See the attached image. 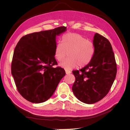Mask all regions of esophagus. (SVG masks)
<instances>
[{"mask_svg": "<svg viewBox=\"0 0 130 130\" xmlns=\"http://www.w3.org/2000/svg\"><path fill=\"white\" fill-rule=\"evenodd\" d=\"M66 74H69L71 73V72H70L69 70H66Z\"/></svg>", "mask_w": 130, "mask_h": 130, "instance_id": "obj_1", "label": "esophagus"}]
</instances>
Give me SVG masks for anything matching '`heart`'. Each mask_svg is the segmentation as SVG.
Returning <instances> with one entry per match:
<instances>
[{
  "label": "heart",
  "mask_w": 130,
  "mask_h": 130,
  "mask_svg": "<svg viewBox=\"0 0 130 130\" xmlns=\"http://www.w3.org/2000/svg\"><path fill=\"white\" fill-rule=\"evenodd\" d=\"M95 53L93 43L76 33H69L62 37V43L58 42L54 50L55 57L58 62L63 61L68 53V57L60 64L66 69H72L87 65Z\"/></svg>",
  "instance_id": "1"
}]
</instances>
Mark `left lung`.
<instances>
[{
	"mask_svg": "<svg viewBox=\"0 0 130 130\" xmlns=\"http://www.w3.org/2000/svg\"><path fill=\"white\" fill-rule=\"evenodd\" d=\"M93 44L95 53L89 64L74 70L75 77L72 90L82 103L92 104L101 100L111 89L117 74V64L112 45L107 38L96 33Z\"/></svg>",
	"mask_w": 130,
	"mask_h": 130,
	"instance_id": "left-lung-1",
	"label": "left lung"
}]
</instances>
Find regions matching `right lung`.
I'll use <instances>...</instances> for the list:
<instances>
[{"instance_id": "right-lung-1", "label": "right lung", "mask_w": 130, "mask_h": 130, "mask_svg": "<svg viewBox=\"0 0 130 130\" xmlns=\"http://www.w3.org/2000/svg\"><path fill=\"white\" fill-rule=\"evenodd\" d=\"M65 26L25 35L18 42L11 63V74L21 95L31 103H42L53 95L64 69L57 65L54 50L56 37Z\"/></svg>"}]
</instances>
